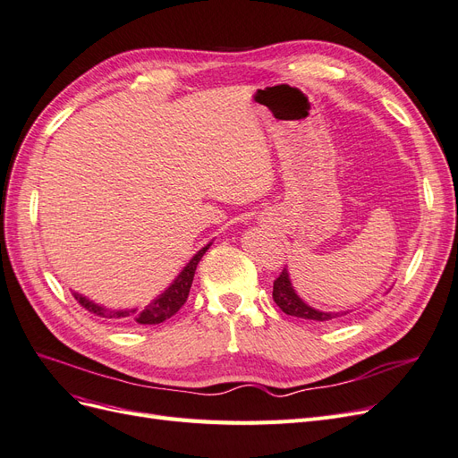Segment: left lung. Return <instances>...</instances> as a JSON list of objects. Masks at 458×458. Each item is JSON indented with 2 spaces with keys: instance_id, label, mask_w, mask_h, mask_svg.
<instances>
[{
  "instance_id": "8db88e82",
  "label": "left lung",
  "mask_w": 458,
  "mask_h": 458,
  "mask_svg": "<svg viewBox=\"0 0 458 458\" xmlns=\"http://www.w3.org/2000/svg\"><path fill=\"white\" fill-rule=\"evenodd\" d=\"M273 300L276 306H279L286 315H293V317H300V318H306V321H332V318L342 317L348 311H321V310H315L311 308L310 303L303 301L293 286V281H290V275L288 269L284 267L283 273L279 275V279L273 283Z\"/></svg>"
}]
</instances>
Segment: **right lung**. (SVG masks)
I'll return each instance as SVG.
<instances>
[{"instance_id":"obj_1","label":"right lung","mask_w":458,"mask_h":458,"mask_svg":"<svg viewBox=\"0 0 458 458\" xmlns=\"http://www.w3.org/2000/svg\"><path fill=\"white\" fill-rule=\"evenodd\" d=\"M210 246H212V242H208L204 248H200V250L191 258V261L183 267V271L175 276V281L143 310H137V308H133V310H106L105 306H99V303L91 301L84 294H78V293H72V294L81 308H86L88 311L99 315V317H105V318H126V321H130L131 318V321L140 323V325L164 323L165 318L175 315L179 311V308H182L187 301L189 290L192 284V276H195L199 261L202 259V256L206 254V250Z\"/></svg>"}]
</instances>
